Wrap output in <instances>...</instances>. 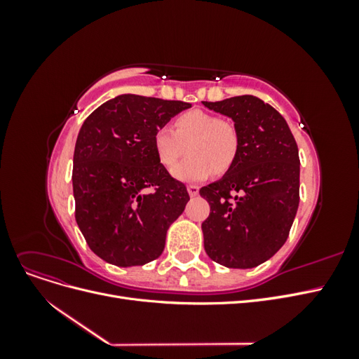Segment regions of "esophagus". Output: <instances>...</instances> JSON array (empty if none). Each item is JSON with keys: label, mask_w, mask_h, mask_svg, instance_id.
I'll list each match as a JSON object with an SVG mask.
<instances>
[{"label": "esophagus", "mask_w": 359, "mask_h": 359, "mask_svg": "<svg viewBox=\"0 0 359 359\" xmlns=\"http://www.w3.org/2000/svg\"><path fill=\"white\" fill-rule=\"evenodd\" d=\"M187 190H189V194H190L191 198L198 196V194H199V187L198 186H193V184H190V186L187 187Z\"/></svg>", "instance_id": "obj_1"}]
</instances>
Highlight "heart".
Wrapping results in <instances>:
<instances>
[{
    "mask_svg": "<svg viewBox=\"0 0 359 359\" xmlns=\"http://www.w3.org/2000/svg\"><path fill=\"white\" fill-rule=\"evenodd\" d=\"M175 132L163 126L153 135V147L165 168L175 166L189 149V157L172 170L180 181H202L211 175H223L238 158L241 135L232 119L219 118L205 111H189L175 118Z\"/></svg>",
    "mask_w": 359,
    "mask_h": 359,
    "instance_id": "heart-1",
    "label": "heart"
}]
</instances>
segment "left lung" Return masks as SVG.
<instances>
[{"label":"left lung","instance_id":"8db88e82","mask_svg":"<svg viewBox=\"0 0 359 359\" xmlns=\"http://www.w3.org/2000/svg\"><path fill=\"white\" fill-rule=\"evenodd\" d=\"M233 119L241 149L226 175L199 190L210 203L205 252L227 268H253L286 243L299 205V156L286 119L255 95L202 102Z\"/></svg>","mask_w":359,"mask_h":359}]
</instances>
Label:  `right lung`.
Segmentation results:
<instances>
[{
	"label": "right lung",
	"instance_id": "add662e5",
	"mask_svg": "<svg viewBox=\"0 0 359 359\" xmlns=\"http://www.w3.org/2000/svg\"><path fill=\"white\" fill-rule=\"evenodd\" d=\"M190 103L123 94L85 119L73 156L74 217L86 244L116 266L145 265L186 208V186L158 161L153 135Z\"/></svg>",
	"mask_w": 359,
	"mask_h": 359
}]
</instances>
